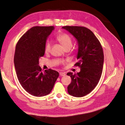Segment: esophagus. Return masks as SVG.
Masks as SVG:
<instances>
[{"mask_svg":"<svg viewBox=\"0 0 125 125\" xmlns=\"http://www.w3.org/2000/svg\"><path fill=\"white\" fill-rule=\"evenodd\" d=\"M65 75V74L64 72H60V75H61V76H64Z\"/></svg>","mask_w":125,"mask_h":125,"instance_id":"1","label":"esophagus"}]
</instances>
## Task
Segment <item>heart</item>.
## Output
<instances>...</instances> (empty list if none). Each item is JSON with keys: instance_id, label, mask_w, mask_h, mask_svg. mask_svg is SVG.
I'll return each mask as SVG.
<instances>
[{"instance_id": "1", "label": "heart", "mask_w": 125, "mask_h": 125, "mask_svg": "<svg viewBox=\"0 0 125 125\" xmlns=\"http://www.w3.org/2000/svg\"><path fill=\"white\" fill-rule=\"evenodd\" d=\"M57 40L60 42L64 48L71 47L72 46V40L70 36L67 33H60L57 36ZM51 48V42L50 41L46 42L45 45V52L48 53L50 51Z\"/></svg>"}]
</instances>
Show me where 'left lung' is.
Returning a JSON list of instances; mask_svg holds the SVG:
<instances>
[{"label":"left lung","mask_w":125,"mask_h":125,"mask_svg":"<svg viewBox=\"0 0 125 125\" xmlns=\"http://www.w3.org/2000/svg\"><path fill=\"white\" fill-rule=\"evenodd\" d=\"M62 29L72 35L78 43V62L74 65L80 67V71L67 74L72 79L67 89L69 95L80 98L90 93L99 83L103 68V48L92 31L85 27L66 26Z\"/></svg>","instance_id":"obj_1"}]
</instances>
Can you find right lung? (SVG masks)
Wrapping results in <instances>:
<instances>
[{"instance_id": "add662e5", "label": "right lung", "mask_w": 125, "mask_h": 125, "mask_svg": "<svg viewBox=\"0 0 125 125\" xmlns=\"http://www.w3.org/2000/svg\"><path fill=\"white\" fill-rule=\"evenodd\" d=\"M54 26H35L29 29L16 44L14 65L22 88L37 97L49 94L59 76L58 72L48 69L42 72L39 59L45 54V45Z\"/></svg>"}]
</instances>
